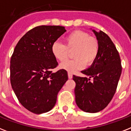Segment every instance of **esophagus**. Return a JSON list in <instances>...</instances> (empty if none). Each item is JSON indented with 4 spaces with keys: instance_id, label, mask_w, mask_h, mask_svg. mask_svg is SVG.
Wrapping results in <instances>:
<instances>
[{
    "instance_id": "esophagus-1",
    "label": "esophagus",
    "mask_w": 131,
    "mask_h": 131,
    "mask_svg": "<svg viewBox=\"0 0 131 131\" xmlns=\"http://www.w3.org/2000/svg\"><path fill=\"white\" fill-rule=\"evenodd\" d=\"M72 77H73L72 73H70V72H68V78H69V79H72Z\"/></svg>"
}]
</instances>
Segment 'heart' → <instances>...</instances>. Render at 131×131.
Returning <instances> with one entry per match:
<instances>
[{
  "label": "heart",
  "instance_id": "obj_1",
  "mask_svg": "<svg viewBox=\"0 0 131 131\" xmlns=\"http://www.w3.org/2000/svg\"><path fill=\"white\" fill-rule=\"evenodd\" d=\"M65 45L59 41L54 42L51 53L56 59L64 61L68 55V50L73 52V59L66 60L59 65V68L69 72H75L82 69L85 65L90 66L96 59L99 53V42L96 38L90 37L86 32L74 31L64 38Z\"/></svg>",
  "mask_w": 131,
  "mask_h": 131
}]
</instances>
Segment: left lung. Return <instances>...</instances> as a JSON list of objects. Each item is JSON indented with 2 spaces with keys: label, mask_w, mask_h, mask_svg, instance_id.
I'll return each mask as SVG.
<instances>
[{
  "label": "left lung",
  "mask_w": 131,
  "mask_h": 131,
  "mask_svg": "<svg viewBox=\"0 0 131 131\" xmlns=\"http://www.w3.org/2000/svg\"><path fill=\"white\" fill-rule=\"evenodd\" d=\"M99 42V53L94 62L82 73L73 75L75 82V102L86 112L96 113L105 108L114 96L121 75L119 53L112 40L103 31L90 29Z\"/></svg>",
  "instance_id": "obj_1"
}]
</instances>
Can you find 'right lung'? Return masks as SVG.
<instances>
[{
	"label": "right lung",
	"mask_w": 131,
	"mask_h": 131,
	"mask_svg": "<svg viewBox=\"0 0 131 131\" xmlns=\"http://www.w3.org/2000/svg\"><path fill=\"white\" fill-rule=\"evenodd\" d=\"M66 31L61 26L33 28L19 40L10 59V84L20 103L35 114L51 111L59 90L68 80L66 70L58 66L51 46Z\"/></svg>",
	"instance_id": "obj_1"
}]
</instances>
